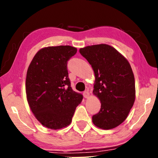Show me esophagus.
<instances>
[{"instance_id":"esophagus-1","label":"esophagus","mask_w":158,"mask_h":158,"mask_svg":"<svg viewBox=\"0 0 158 158\" xmlns=\"http://www.w3.org/2000/svg\"><path fill=\"white\" fill-rule=\"evenodd\" d=\"M83 95H84V97L85 98H88L89 97L90 93H89V91H88V90H85V91H84V93H83Z\"/></svg>"}]
</instances>
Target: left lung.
Listing matches in <instances>:
<instances>
[{
    "mask_svg": "<svg viewBox=\"0 0 158 158\" xmlns=\"http://www.w3.org/2000/svg\"><path fill=\"white\" fill-rule=\"evenodd\" d=\"M95 73L93 94L101 108L92 117L96 127L110 130L118 126L129 114L135 100V82L132 68L121 53L106 44L79 49Z\"/></svg>",
    "mask_w": 158,
    "mask_h": 158,
    "instance_id": "8db88e82",
    "label": "left lung"
}]
</instances>
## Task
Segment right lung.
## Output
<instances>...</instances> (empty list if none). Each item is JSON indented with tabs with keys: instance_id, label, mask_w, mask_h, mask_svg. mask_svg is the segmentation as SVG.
Returning <instances> with one entry per match:
<instances>
[{
	"instance_id": "add662e5",
	"label": "right lung",
	"mask_w": 158,
	"mask_h": 158,
	"mask_svg": "<svg viewBox=\"0 0 158 158\" xmlns=\"http://www.w3.org/2000/svg\"><path fill=\"white\" fill-rule=\"evenodd\" d=\"M77 51L69 45L42 48L28 68V103L37 121L49 129L68 126L82 101L83 95L71 88L67 68L68 60Z\"/></svg>"
}]
</instances>
